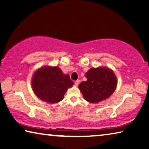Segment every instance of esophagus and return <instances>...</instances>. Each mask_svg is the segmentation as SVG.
Wrapping results in <instances>:
<instances>
[{"label":"esophagus","instance_id":"34e87169","mask_svg":"<svg viewBox=\"0 0 149 149\" xmlns=\"http://www.w3.org/2000/svg\"><path fill=\"white\" fill-rule=\"evenodd\" d=\"M79 83H80V80H79V79H78V80H76V81H75V84L76 86H78L79 84Z\"/></svg>","mask_w":149,"mask_h":149}]
</instances>
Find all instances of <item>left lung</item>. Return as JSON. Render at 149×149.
Here are the masks:
<instances>
[{
  "mask_svg": "<svg viewBox=\"0 0 149 149\" xmlns=\"http://www.w3.org/2000/svg\"><path fill=\"white\" fill-rule=\"evenodd\" d=\"M86 77L87 81L81 82L78 88L84 99L89 102L97 103L107 99L116 90V77L109 68H91Z\"/></svg>",
  "mask_w": 149,
  "mask_h": 149,
  "instance_id": "8db88e82",
  "label": "left lung"
}]
</instances>
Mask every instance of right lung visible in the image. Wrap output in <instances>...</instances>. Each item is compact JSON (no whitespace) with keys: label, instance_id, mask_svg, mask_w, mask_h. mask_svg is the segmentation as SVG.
Returning a JSON list of instances; mask_svg holds the SVG:
<instances>
[{"label":"right lung","instance_id":"1","mask_svg":"<svg viewBox=\"0 0 149 149\" xmlns=\"http://www.w3.org/2000/svg\"><path fill=\"white\" fill-rule=\"evenodd\" d=\"M32 88L41 100L50 104L62 100L69 88L74 82L70 75L63 74L58 67L43 66L35 72L32 79Z\"/></svg>","mask_w":149,"mask_h":149}]
</instances>
